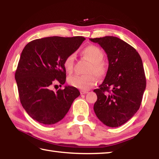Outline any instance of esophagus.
<instances>
[{
	"mask_svg": "<svg viewBox=\"0 0 159 159\" xmlns=\"http://www.w3.org/2000/svg\"><path fill=\"white\" fill-rule=\"evenodd\" d=\"M88 92L86 90H80V94L81 95H85V94H87Z\"/></svg>",
	"mask_w": 159,
	"mask_h": 159,
	"instance_id": "obj_1",
	"label": "esophagus"
}]
</instances>
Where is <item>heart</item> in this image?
I'll return each instance as SVG.
<instances>
[{
    "label": "heart",
    "mask_w": 159,
    "mask_h": 159,
    "mask_svg": "<svg viewBox=\"0 0 159 159\" xmlns=\"http://www.w3.org/2000/svg\"><path fill=\"white\" fill-rule=\"evenodd\" d=\"M83 55L92 62L88 73H94L97 76L102 77L106 74V68L102 62L104 59V53L100 48L95 45H89L82 51ZM75 60L74 54H70L64 60V67L67 73H71L73 71ZM69 84L81 90H89L95 85L97 79L94 74L81 76L74 75L69 77Z\"/></svg>",
    "instance_id": "1"
}]
</instances>
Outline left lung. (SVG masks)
Wrapping results in <instances>:
<instances>
[{
    "label": "left lung",
    "instance_id": "left-lung-1",
    "mask_svg": "<svg viewBox=\"0 0 159 159\" xmlns=\"http://www.w3.org/2000/svg\"><path fill=\"white\" fill-rule=\"evenodd\" d=\"M107 55L109 67L103 83L93 91L98 99L94 111L109 127L122 125L140 107L146 88L142 59L130 45L114 36L90 39Z\"/></svg>",
    "mask_w": 159,
    "mask_h": 159
}]
</instances>
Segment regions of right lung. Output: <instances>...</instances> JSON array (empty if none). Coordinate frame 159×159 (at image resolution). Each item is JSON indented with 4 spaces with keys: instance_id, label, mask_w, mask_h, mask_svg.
<instances>
[{
    "instance_id": "right-lung-1",
    "label": "right lung",
    "mask_w": 159,
    "mask_h": 159,
    "mask_svg": "<svg viewBox=\"0 0 159 159\" xmlns=\"http://www.w3.org/2000/svg\"><path fill=\"white\" fill-rule=\"evenodd\" d=\"M84 40L83 36L43 38L29 42L21 52L15 72L19 95L23 108L39 123L59 122L80 95L72 86L56 92L51 87L57 80L65 83L64 59L79 49Z\"/></svg>"
}]
</instances>
